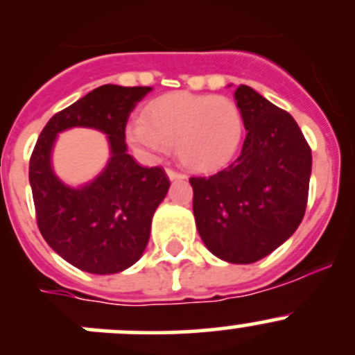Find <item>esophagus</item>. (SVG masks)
<instances>
[{"instance_id": "obj_1", "label": "esophagus", "mask_w": 355, "mask_h": 355, "mask_svg": "<svg viewBox=\"0 0 355 355\" xmlns=\"http://www.w3.org/2000/svg\"><path fill=\"white\" fill-rule=\"evenodd\" d=\"M166 175H168V178H170V180H185L184 173H178L177 170H171V168H168Z\"/></svg>"}]
</instances>
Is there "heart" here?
<instances>
[{
  "mask_svg": "<svg viewBox=\"0 0 355 355\" xmlns=\"http://www.w3.org/2000/svg\"><path fill=\"white\" fill-rule=\"evenodd\" d=\"M127 141L155 161L175 144L189 170L211 173L227 166L241 148L244 120L239 106L223 96L171 92L144 106L141 120L127 125Z\"/></svg>",
  "mask_w": 355,
  "mask_h": 355,
  "instance_id": "heart-1",
  "label": "heart"
}]
</instances>
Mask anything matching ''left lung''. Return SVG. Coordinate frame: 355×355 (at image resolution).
Instances as JSON below:
<instances>
[{"label":"left lung","instance_id":"obj_1","mask_svg":"<svg viewBox=\"0 0 355 355\" xmlns=\"http://www.w3.org/2000/svg\"><path fill=\"white\" fill-rule=\"evenodd\" d=\"M247 135L241 155L211 177H192L194 218L216 257L250 264L273 252L302 221L313 156L287 111L249 85L235 89Z\"/></svg>","mask_w":355,"mask_h":355}]
</instances>
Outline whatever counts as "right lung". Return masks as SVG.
Here are the masks:
<instances>
[{"label":"right lung","instance_id":"right-lung-1","mask_svg":"<svg viewBox=\"0 0 355 355\" xmlns=\"http://www.w3.org/2000/svg\"><path fill=\"white\" fill-rule=\"evenodd\" d=\"M151 87L106 84L56 113L39 135L28 163L37 227L48 245L71 266L113 275L141 259L156 207L170 180L163 168H144L127 153L125 125ZM75 126L109 135L110 159L87 184L70 188L55 177L51 153L58 133Z\"/></svg>","mask_w":355,"mask_h":355}]
</instances>
